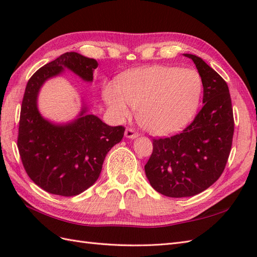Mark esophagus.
<instances>
[{"label": "esophagus", "instance_id": "obj_1", "mask_svg": "<svg viewBox=\"0 0 257 257\" xmlns=\"http://www.w3.org/2000/svg\"><path fill=\"white\" fill-rule=\"evenodd\" d=\"M138 136L139 135L131 128H127L126 131H124V137H126V138H128V139H136V138H138Z\"/></svg>", "mask_w": 257, "mask_h": 257}]
</instances>
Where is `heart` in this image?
Wrapping results in <instances>:
<instances>
[{
    "label": "heart",
    "instance_id": "obj_1",
    "mask_svg": "<svg viewBox=\"0 0 257 257\" xmlns=\"http://www.w3.org/2000/svg\"><path fill=\"white\" fill-rule=\"evenodd\" d=\"M201 91V79L195 70L153 65L129 71L118 85H106L104 99L117 120L129 117L133 107L143 128L165 136L176 133L192 119Z\"/></svg>",
    "mask_w": 257,
    "mask_h": 257
}]
</instances>
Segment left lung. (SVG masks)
<instances>
[{
	"label": "left lung",
	"mask_w": 257,
	"mask_h": 257,
	"mask_svg": "<svg viewBox=\"0 0 257 257\" xmlns=\"http://www.w3.org/2000/svg\"><path fill=\"white\" fill-rule=\"evenodd\" d=\"M192 59L204 87L201 110L183 133L153 140V152L145 165L151 186L173 198L204 192L221 176L233 138V110L225 81L201 58Z\"/></svg>",
	"instance_id": "1"
}]
</instances>
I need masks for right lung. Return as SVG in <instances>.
<instances>
[{"mask_svg": "<svg viewBox=\"0 0 257 257\" xmlns=\"http://www.w3.org/2000/svg\"><path fill=\"white\" fill-rule=\"evenodd\" d=\"M97 65L95 59L65 52L40 68L26 85L17 146L28 176L50 194L70 197L91 187L99 177L106 154L123 137V127L108 126L89 114L82 95L81 110L70 121L55 122L39 111V92L48 80L69 70L92 83Z\"/></svg>", "mask_w": 257, "mask_h": 257, "instance_id": "obj_1", "label": "right lung"}]
</instances>
